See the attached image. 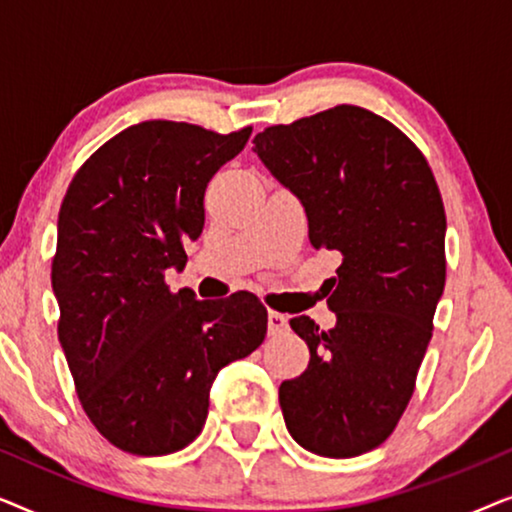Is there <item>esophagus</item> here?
Here are the masks:
<instances>
[{"label": "esophagus", "mask_w": 512, "mask_h": 512, "mask_svg": "<svg viewBox=\"0 0 512 512\" xmlns=\"http://www.w3.org/2000/svg\"><path fill=\"white\" fill-rule=\"evenodd\" d=\"M286 317L284 314H279V312H275V310H270L268 312V333L270 335H277V333H282V331H286Z\"/></svg>", "instance_id": "esophagus-1"}]
</instances>
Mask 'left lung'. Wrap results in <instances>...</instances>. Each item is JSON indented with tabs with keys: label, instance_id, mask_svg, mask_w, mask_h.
I'll return each instance as SVG.
<instances>
[{
	"label": "left lung",
	"instance_id": "left-lung-1",
	"mask_svg": "<svg viewBox=\"0 0 512 512\" xmlns=\"http://www.w3.org/2000/svg\"><path fill=\"white\" fill-rule=\"evenodd\" d=\"M254 144L303 202L312 247L340 254L326 300L335 326L289 321L310 363L279 387L286 429L319 457H359L391 436L415 391L445 289L443 198L424 153L352 104L272 125Z\"/></svg>",
	"mask_w": 512,
	"mask_h": 512
}]
</instances>
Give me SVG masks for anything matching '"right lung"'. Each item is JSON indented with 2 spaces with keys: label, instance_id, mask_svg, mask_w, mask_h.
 <instances>
[{
  "label": "right lung",
  "instance_id": "1",
  "mask_svg": "<svg viewBox=\"0 0 512 512\" xmlns=\"http://www.w3.org/2000/svg\"><path fill=\"white\" fill-rule=\"evenodd\" d=\"M249 135L130 125L81 165L62 200L51 268L58 338L83 410L118 450L160 457L193 443L219 370L268 333L254 293L198 300L165 284L205 226L209 179Z\"/></svg>",
  "mask_w": 512,
  "mask_h": 512
}]
</instances>
